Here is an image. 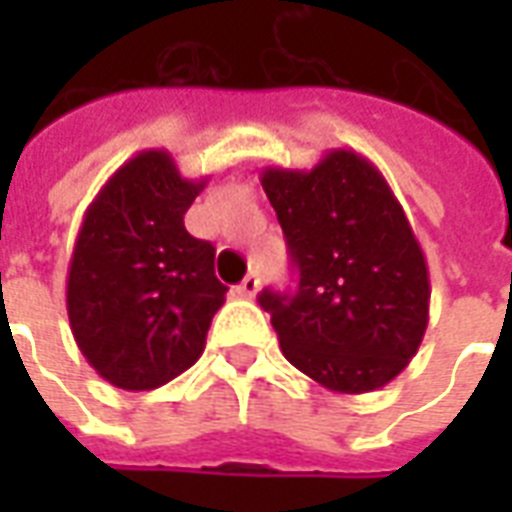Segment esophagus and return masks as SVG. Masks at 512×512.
Listing matches in <instances>:
<instances>
[{
    "mask_svg": "<svg viewBox=\"0 0 512 512\" xmlns=\"http://www.w3.org/2000/svg\"><path fill=\"white\" fill-rule=\"evenodd\" d=\"M235 290H238V296H244V299H255L257 290H260V279H257V274H249Z\"/></svg>",
    "mask_w": 512,
    "mask_h": 512,
    "instance_id": "obj_1",
    "label": "esophagus"
}]
</instances>
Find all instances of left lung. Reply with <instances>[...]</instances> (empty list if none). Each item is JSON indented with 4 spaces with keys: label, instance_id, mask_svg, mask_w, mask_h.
Wrapping results in <instances>:
<instances>
[{
    "label": "left lung",
    "instance_id": "obj_1",
    "mask_svg": "<svg viewBox=\"0 0 512 512\" xmlns=\"http://www.w3.org/2000/svg\"><path fill=\"white\" fill-rule=\"evenodd\" d=\"M266 197L299 268L296 293H260L290 365L340 395L400 376L428 329L425 252L373 161L334 147L312 169L266 167Z\"/></svg>",
    "mask_w": 512,
    "mask_h": 512
}]
</instances>
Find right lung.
I'll use <instances>...</instances> for the list:
<instances>
[{"instance_id":"1","label":"right lung","mask_w":512,"mask_h":512,"mask_svg":"<svg viewBox=\"0 0 512 512\" xmlns=\"http://www.w3.org/2000/svg\"><path fill=\"white\" fill-rule=\"evenodd\" d=\"M208 178L189 180L167 150L128 158L84 211L65 304L73 340L117 389L167 384L202 356L224 304L213 249L186 233L183 213Z\"/></svg>"}]
</instances>
